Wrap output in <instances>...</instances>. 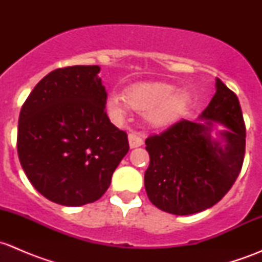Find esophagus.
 <instances>
[{"mask_svg": "<svg viewBox=\"0 0 262 262\" xmlns=\"http://www.w3.org/2000/svg\"><path fill=\"white\" fill-rule=\"evenodd\" d=\"M128 141H129V147L130 148H137V147H141L143 144V139L136 133H130L128 136Z\"/></svg>", "mask_w": 262, "mask_h": 262, "instance_id": "esophagus-1", "label": "esophagus"}]
</instances>
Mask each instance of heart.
<instances>
[{
    "instance_id": "heart-1",
    "label": "heart",
    "mask_w": 262,
    "mask_h": 262,
    "mask_svg": "<svg viewBox=\"0 0 262 262\" xmlns=\"http://www.w3.org/2000/svg\"><path fill=\"white\" fill-rule=\"evenodd\" d=\"M191 97L187 91L176 90L168 82H141L128 87L124 95L113 92L107 99V109L116 120L128 114L129 107L143 113L150 126L166 128L175 124L187 112Z\"/></svg>"
}]
</instances>
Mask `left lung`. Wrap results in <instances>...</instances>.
Instances as JSON below:
<instances>
[{"instance_id":"8db88e82","label":"left lung","mask_w":262,"mask_h":262,"mask_svg":"<svg viewBox=\"0 0 262 262\" xmlns=\"http://www.w3.org/2000/svg\"><path fill=\"white\" fill-rule=\"evenodd\" d=\"M215 95L199 116L204 121H178L146 139L149 166L144 187L150 203L176 215L212 208L241 172L246 126L238 97L219 78ZM227 126L214 140L213 123Z\"/></svg>"}]
</instances>
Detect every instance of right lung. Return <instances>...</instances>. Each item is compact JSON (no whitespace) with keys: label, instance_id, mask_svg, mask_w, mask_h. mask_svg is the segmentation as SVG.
Listing matches in <instances>:
<instances>
[{"label":"right lung","instance_id":"right-lung-1","mask_svg":"<svg viewBox=\"0 0 262 262\" xmlns=\"http://www.w3.org/2000/svg\"><path fill=\"white\" fill-rule=\"evenodd\" d=\"M99 66L48 73L24 102L17 155L29 181L50 202L80 207L99 200L128 153L126 133L105 112Z\"/></svg>","mask_w":262,"mask_h":262}]
</instances>
